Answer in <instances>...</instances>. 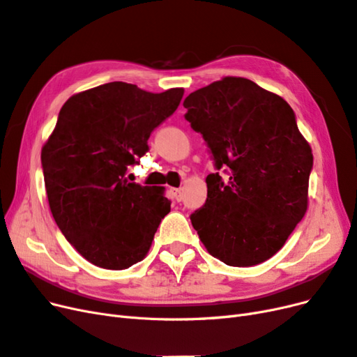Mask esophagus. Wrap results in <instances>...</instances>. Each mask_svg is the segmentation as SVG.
Listing matches in <instances>:
<instances>
[{
	"label": "esophagus",
	"instance_id": "obj_1",
	"mask_svg": "<svg viewBox=\"0 0 357 357\" xmlns=\"http://www.w3.org/2000/svg\"><path fill=\"white\" fill-rule=\"evenodd\" d=\"M170 191H172V194H174V197H175L178 202L182 200V190H181V188H172Z\"/></svg>",
	"mask_w": 357,
	"mask_h": 357
}]
</instances>
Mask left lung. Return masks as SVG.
I'll return each instance as SVG.
<instances>
[{"mask_svg":"<svg viewBox=\"0 0 357 357\" xmlns=\"http://www.w3.org/2000/svg\"><path fill=\"white\" fill-rule=\"evenodd\" d=\"M185 119L208 142L216 169L191 224L209 254L252 267L283 248L308 208L312 146L282 96L243 77H224L183 100Z\"/></svg>","mask_w":357,"mask_h":357,"instance_id":"left-lung-1","label":"left lung"}]
</instances>
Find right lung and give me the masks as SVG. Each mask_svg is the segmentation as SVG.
Returning <instances> with one entry per match:
<instances>
[{
  "mask_svg": "<svg viewBox=\"0 0 357 357\" xmlns=\"http://www.w3.org/2000/svg\"><path fill=\"white\" fill-rule=\"evenodd\" d=\"M182 96V87L153 93L114 82L63 103L41 149L45 191L62 234L93 266L126 270L142 261L170 212L165 187H142L124 174Z\"/></svg>",
  "mask_w": 357,
  "mask_h": 357,
  "instance_id": "1",
  "label": "right lung"
}]
</instances>
